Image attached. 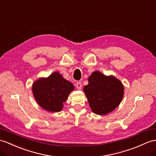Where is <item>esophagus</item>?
I'll return each instance as SVG.
<instances>
[{
  "label": "esophagus",
  "instance_id": "esophagus-1",
  "mask_svg": "<svg viewBox=\"0 0 156 156\" xmlns=\"http://www.w3.org/2000/svg\"><path fill=\"white\" fill-rule=\"evenodd\" d=\"M75 86H76V87H77V89L78 90H81V89L82 85H81V83L80 82H77V83H76Z\"/></svg>",
  "mask_w": 156,
  "mask_h": 156
}]
</instances>
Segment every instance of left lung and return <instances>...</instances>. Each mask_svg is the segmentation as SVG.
<instances>
[{"label": "left lung", "mask_w": 156, "mask_h": 156, "mask_svg": "<svg viewBox=\"0 0 156 156\" xmlns=\"http://www.w3.org/2000/svg\"><path fill=\"white\" fill-rule=\"evenodd\" d=\"M89 84L83 90L92 111L105 115L119 107L124 95V85L114 76H106L96 71L89 76Z\"/></svg>", "instance_id": "8db88e82"}]
</instances>
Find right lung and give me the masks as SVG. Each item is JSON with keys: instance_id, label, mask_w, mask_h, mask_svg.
Returning a JSON list of instances; mask_svg holds the SVG:
<instances>
[{"instance_id": "add662e5", "label": "right lung", "mask_w": 156, "mask_h": 156, "mask_svg": "<svg viewBox=\"0 0 156 156\" xmlns=\"http://www.w3.org/2000/svg\"><path fill=\"white\" fill-rule=\"evenodd\" d=\"M74 86L58 72H54L47 78H40L33 83L34 97L40 107L49 112L62 111Z\"/></svg>"}]
</instances>
